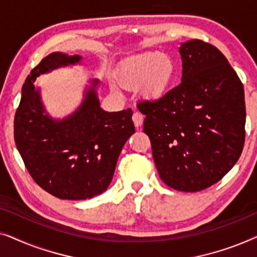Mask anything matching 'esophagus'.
<instances>
[{"instance_id":"esophagus-1","label":"esophagus","mask_w":257,"mask_h":257,"mask_svg":"<svg viewBox=\"0 0 257 257\" xmlns=\"http://www.w3.org/2000/svg\"><path fill=\"white\" fill-rule=\"evenodd\" d=\"M132 120L135 122L136 127H140L143 125V120H144V115L140 113V112H135L132 115Z\"/></svg>"}]
</instances>
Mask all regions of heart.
<instances>
[{
  "instance_id": "1",
  "label": "heart",
  "mask_w": 257,
  "mask_h": 257,
  "mask_svg": "<svg viewBox=\"0 0 257 257\" xmlns=\"http://www.w3.org/2000/svg\"><path fill=\"white\" fill-rule=\"evenodd\" d=\"M175 75L172 57L159 52H145L122 62L118 82L126 89H138L144 97L159 99L171 89Z\"/></svg>"
}]
</instances>
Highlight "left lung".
<instances>
[{
    "label": "left lung",
    "instance_id": "1",
    "mask_svg": "<svg viewBox=\"0 0 257 257\" xmlns=\"http://www.w3.org/2000/svg\"><path fill=\"white\" fill-rule=\"evenodd\" d=\"M181 83L160 99L138 103L145 114L161 180L181 192L220 181L244 145V90L219 49L200 40L181 43Z\"/></svg>",
    "mask_w": 257,
    "mask_h": 257
}]
</instances>
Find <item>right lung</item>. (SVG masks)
Masks as SVG:
<instances>
[{"label": "right lung", "mask_w": 257, "mask_h": 257, "mask_svg": "<svg viewBox=\"0 0 257 257\" xmlns=\"http://www.w3.org/2000/svg\"><path fill=\"white\" fill-rule=\"evenodd\" d=\"M79 55L52 52L31 70L15 114V143L27 170L44 191L65 200H85L105 192L122 147L135 133L132 110L100 107L98 79L90 80L82 103L59 119L45 110L37 77L80 64Z\"/></svg>", "instance_id": "obj_1"}]
</instances>
